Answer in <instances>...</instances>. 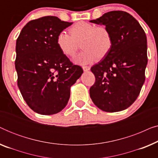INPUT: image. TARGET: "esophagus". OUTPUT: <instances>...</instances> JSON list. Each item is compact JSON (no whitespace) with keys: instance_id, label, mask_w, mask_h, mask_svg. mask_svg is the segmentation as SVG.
Wrapping results in <instances>:
<instances>
[{"instance_id":"1","label":"esophagus","mask_w":158,"mask_h":158,"mask_svg":"<svg viewBox=\"0 0 158 158\" xmlns=\"http://www.w3.org/2000/svg\"><path fill=\"white\" fill-rule=\"evenodd\" d=\"M90 67H88V66H83V70L84 72H87V71L90 70Z\"/></svg>"}]
</instances>
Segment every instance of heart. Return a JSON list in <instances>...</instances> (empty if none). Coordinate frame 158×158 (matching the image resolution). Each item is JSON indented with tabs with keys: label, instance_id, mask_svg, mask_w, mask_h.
I'll use <instances>...</instances> for the list:
<instances>
[{
	"label": "heart",
	"instance_id": "1",
	"mask_svg": "<svg viewBox=\"0 0 158 158\" xmlns=\"http://www.w3.org/2000/svg\"><path fill=\"white\" fill-rule=\"evenodd\" d=\"M66 31H60L56 38V44L61 52L67 57H73L78 49L77 43L81 42L83 51L75 57L77 64H88L96 57L102 59L109 52L113 40L111 32L107 28L96 27L92 23L80 21Z\"/></svg>",
	"mask_w": 158,
	"mask_h": 158
}]
</instances>
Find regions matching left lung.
Masks as SVG:
<instances>
[{"label": "left lung", "mask_w": 158, "mask_h": 158, "mask_svg": "<svg viewBox=\"0 0 158 158\" xmlns=\"http://www.w3.org/2000/svg\"><path fill=\"white\" fill-rule=\"evenodd\" d=\"M90 22L104 25L113 40L108 55L90 68L96 82L90 96L103 111H123L135 102L144 83L146 34L139 22L122 10L106 13Z\"/></svg>", "instance_id": "obj_1"}]
</instances>
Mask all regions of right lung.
Returning a JSON list of instances; mask_svg holds the SVG:
<instances>
[{
	"instance_id": "obj_1",
	"label": "right lung",
	"mask_w": 158,
	"mask_h": 158,
	"mask_svg": "<svg viewBox=\"0 0 158 158\" xmlns=\"http://www.w3.org/2000/svg\"><path fill=\"white\" fill-rule=\"evenodd\" d=\"M72 23L56 16L42 17L28 22L16 40L19 88L27 105L38 114L61 111L68 104L71 86L83 73L56 44L57 34Z\"/></svg>"
}]
</instances>
